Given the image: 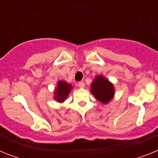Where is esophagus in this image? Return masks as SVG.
I'll return each mask as SVG.
<instances>
[{
    "mask_svg": "<svg viewBox=\"0 0 158 158\" xmlns=\"http://www.w3.org/2000/svg\"><path fill=\"white\" fill-rule=\"evenodd\" d=\"M78 86L80 88H84L85 87V83H84V81H80L78 82Z\"/></svg>",
    "mask_w": 158,
    "mask_h": 158,
    "instance_id": "obj_1",
    "label": "esophagus"
}]
</instances>
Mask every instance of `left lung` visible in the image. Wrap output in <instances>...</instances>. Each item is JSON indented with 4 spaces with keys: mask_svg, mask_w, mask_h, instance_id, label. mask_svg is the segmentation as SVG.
<instances>
[{
    "mask_svg": "<svg viewBox=\"0 0 158 158\" xmlns=\"http://www.w3.org/2000/svg\"><path fill=\"white\" fill-rule=\"evenodd\" d=\"M91 92L96 100L107 104L114 96V87L103 76H97L91 84Z\"/></svg>",
    "mask_w": 158,
    "mask_h": 158,
    "instance_id": "obj_1",
    "label": "left lung"
}]
</instances>
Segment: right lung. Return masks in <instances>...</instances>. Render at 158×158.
<instances>
[{"instance_id":"obj_1","label":"right lung","mask_w":158,"mask_h":158,"mask_svg":"<svg viewBox=\"0 0 158 158\" xmlns=\"http://www.w3.org/2000/svg\"><path fill=\"white\" fill-rule=\"evenodd\" d=\"M71 85L68 84L65 81H59L58 83V87L55 89L54 92V98L58 100V102H63L66 99L69 93H70L71 90Z\"/></svg>"}]
</instances>
